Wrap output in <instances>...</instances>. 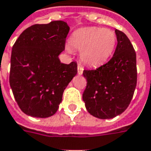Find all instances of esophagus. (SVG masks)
Listing matches in <instances>:
<instances>
[{
    "instance_id": "obj_1",
    "label": "esophagus",
    "mask_w": 151,
    "mask_h": 151,
    "mask_svg": "<svg viewBox=\"0 0 151 151\" xmlns=\"http://www.w3.org/2000/svg\"><path fill=\"white\" fill-rule=\"evenodd\" d=\"M83 67L82 65H78V73L79 75H81V74H83Z\"/></svg>"
}]
</instances>
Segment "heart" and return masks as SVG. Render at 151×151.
<instances>
[{
    "mask_svg": "<svg viewBox=\"0 0 151 151\" xmlns=\"http://www.w3.org/2000/svg\"><path fill=\"white\" fill-rule=\"evenodd\" d=\"M73 49L80 50V60L91 67L105 64L112 56L117 44V36L110 29L98 27L79 28L69 37Z\"/></svg>",
    "mask_w": 151,
    "mask_h": 151,
    "instance_id": "heart-1",
    "label": "heart"
}]
</instances>
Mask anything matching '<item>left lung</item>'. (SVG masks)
Wrapping results in <instances>:
<instances>
[{
    "label": "left lung",
    "instance_id": "8db88e82",
    "mask_svg": "<svg viewBox=\"0 0 151 151\" xmlns=\"http://www.w3.org/2000/svg\"><path fill=\"white\" fill-rule=\"evenodd\" d=\"M118 44L113 57L96 69L83 70L86 110L101 119L122 114L130 104L137 81V55L126 34L115 29Z\"/></svg>",
    "mask_w": 151,
    "mask_h": 151
}]
</instances>
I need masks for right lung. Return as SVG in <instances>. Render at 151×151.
I'll return each instance as SVG.
<instances>
[{
  "label": "right lung",
  "instance_id": "obj_1",
  "mask_svg": "<svg viewBox=\"0 0 151 151\" xmlns=\"http://www.w3.org/2000/svg\"><path fill=\"white\" fill-rule=\"evenodd\" d=\"M69 27L61 20L34 24L14 44L9 85L21 110L32 117L48 118L59 109L63 92L78 73L77 63L62 64Z\"/></svg>",
  "mask_w": 151,
  "mask_h": 151
}]
</instances>
